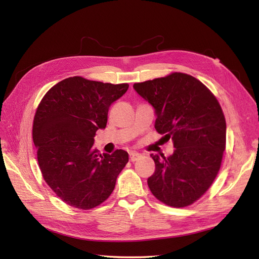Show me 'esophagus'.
<instances>
[{
  "mask_svg": "<svg viewBox=\"0 0 259 259\" xmlns=\"http://www.w3.org/2000/svg\"><path fill=\"white\" fill-rule=\"evenodd\" d=\"M140 156H142V155H140L138 152H130V160L132 162L137 161L140 158Z\"/></svg>",
  "mask_w": 259,
  "mask_h": 259,
  "instance_id": "1",
  "label": "esophagus"
}]
</instances>
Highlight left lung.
<instances>
[{"mask_svg":"<svg viewBox=\"0 0 259 259\" xmlns=\"http://www.w3.org/2000/svg\"><path fill=\"white\" fill-rule=\"evenodd\" d=\"M133 88L153 107L156 132L173 140L175 148L168 158L151 154L155 170L148 186L164 204L190 205L207 191L222 165L226 148L222 107L204 84L186 73L135 83Z\"/></svg>","mask_w":259,"mask_h":259,"instance_id":"obj_1","label":"left lung"}]
</instances>
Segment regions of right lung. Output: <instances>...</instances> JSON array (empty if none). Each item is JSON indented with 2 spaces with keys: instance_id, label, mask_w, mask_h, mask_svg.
I'll return each instance as SVG.
<instances>
[{
  "instance_id": "add662e5",
  "label": "right lung",
  "mask_w": 259,
  "mask_h": 259,
  "mask_svg": "<svg viewBox=\"0 0 259 259\" xmlns=\"http://www.w3.org/2000/svg\"><path fill=\"white\" fill-rule=\"evenodd\" d=\"M127 89V83L72 76L54 85L38 105L32 130L38 166L68 205L91 209L101 204L128 162L122 149L101 154L93 147L96 132L106 127L109 107Z\"/></svg>"
}]
</instances>
